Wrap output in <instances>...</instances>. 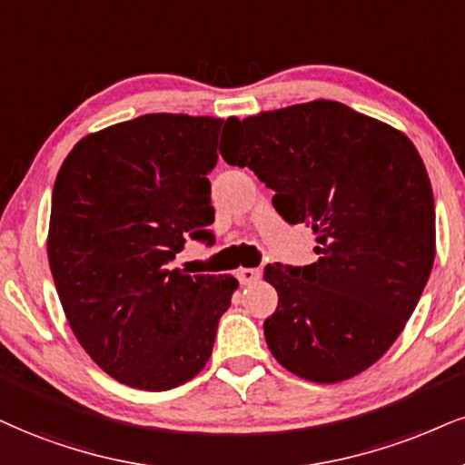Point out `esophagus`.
<instances>
[{
	"instance_id": "34e87169",
	"label": "esophagus",
	"mask_w": 465,
	"mask_h": 465,
	"mask_svg": "<svg viewBox=\"0 0 465 465\" xmlns=\"http://www.w3.org/2000/svg\"><path fill=\"white\" fill-rule=\"evenodd\" d=\"M237 278H239V282H242V284H252V282H256V280L261 278V269L243 267V269H239V272H237Z\"/></svg>"
}]
</instances>
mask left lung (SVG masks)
I'll return each instance as SVG.
<instances>
[{
	"label": "left lung",
	"instance_id": "obj_1",
	"mask_svg": "<svg viewBox=\"0 0 465 465\" xmlns=\"http://www.w3.org/2000/svg\"><path fill=\"white\" fill-rule=\"evenodd\" d=\"M222 157L314 232L312 265L265 267L278 308L265 341L286 371L336 383L375 364L414 312L435 259L431 183L391 124L336 101L226 120Z\"/></svg>",
	"mask_w": 465,
	"mask_h": 465
}]
</instances>
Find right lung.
I'll use <instances>...</instances> for the list:
<instances>
[{
    "label": "right lung",
    "instance_id": "add662e5",
    "mask_svg": "<svg viewBox=\"0 0 465 465\" xmlns=\"http://www.w3.org/2000/svg\"><path fill=\"white\" fill-rule=\"evenodd\" d=\"M222 118L146 114L79 140L51 196L47 254L79 345L107 375L162 392L211 358L232 276L170 269L185 239L211 242Z\"/></svg>",
    "mask_w": 465,
    "mask_h": 465
}]
</instances>
